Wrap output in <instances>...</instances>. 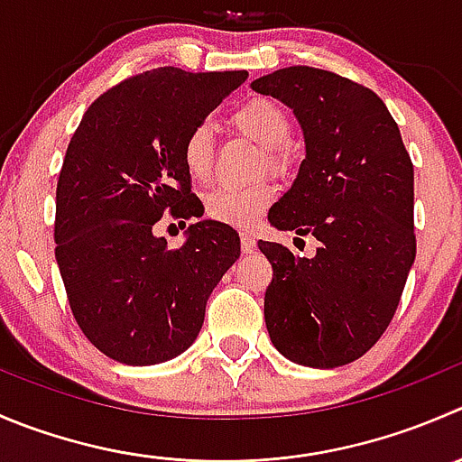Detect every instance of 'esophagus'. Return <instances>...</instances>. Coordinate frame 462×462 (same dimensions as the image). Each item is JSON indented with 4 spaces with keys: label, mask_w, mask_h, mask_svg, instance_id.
I'll list each match as a JSON object with an SVG mask.
<instances>
[{
    "label": "esophagus",
    "mask_w": 462,
    "mask_h": 462,
    "mask_svg": "<svg viewBox=\"0 0 462 462\" xmlns=\"http://www.w3.org/2000/svg\"><path fill=\"white\" fill-rule=\"evenodd\" d=\"M254 248H257V241H254V236L248 235V232H241V250L248 254V253H253Z\"/></svg>",
    "instance_id": "obj_1"
}]
</instances>
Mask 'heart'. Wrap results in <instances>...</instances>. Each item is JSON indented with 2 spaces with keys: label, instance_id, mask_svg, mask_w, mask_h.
I'll return each instance as SVG.
<instances>
[{
  "label": "heart",
  "instance_id": "b5f03b06",
  "mask_svg": "<svg viewBox=\"0 0 462 462\" xmlns=\"http://www.w3.org/2000/svg\"><path fill=\"white\" fill-rule=\"evenodd\" d=\"M232 122L266 149V164L271 171L289 169L286 142L291 137V115L280 101L271 97H254L239 106ZM214 140L208 124H200L187 135L182 144V162L194 180H208L212 171ZM277 189L271 182H257L253 187H218L205 200V209L218 223L232 227H253L266 214L275 200Z\"/></svg>",
  "mask_w": 462,
  "mask_h": 462
}]
</instances>
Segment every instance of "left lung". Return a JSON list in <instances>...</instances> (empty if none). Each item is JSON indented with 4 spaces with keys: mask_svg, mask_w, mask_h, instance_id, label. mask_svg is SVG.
<instances>
[{
    "mask_svg": "<svg viewBox=\"0 0 462 462\" xmlns=\"http://www.w3.org/2000/svg\"><path fill=\"white\" fill-rule=\"evenodd\" d=\"M253 89L293 110L307 144L268 221L320 241L311 259L257 244L273 266L268 336L293 364H352L388 329L415 262L413 162L388 107L365 85L295 65L253 80Z\"/></svg>",
    "mask_w": 462,
    "mask_h": 462,
    "instance_id": "1",
    "label": "left lung"
}]
</instances>
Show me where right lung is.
<instances>
[{
	"instance_id": "add662e5",
	"label": "right lung",
	"mask_w": 462,
	"mask_h": 462,
	"mask_svg": "<svg viewBox=\"0 0 462 462\" xmlns=\"http://www.w3.org/2000/svg\"><path fill=\"white\" fill-rule=\"evenodd\" d=\"M248 71L158 67L85 110L56 187V262L85 338L110 359L153 365L185 352L205 304L239 259V235L191 223L180 248L153 235L162 214L200 218L182 144Z\"/></svg>"
}]
</instances>
